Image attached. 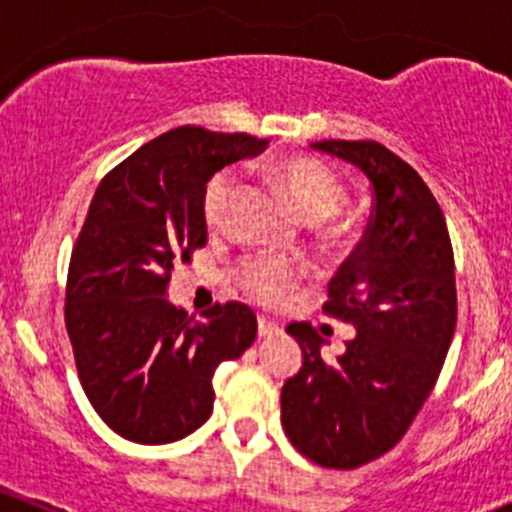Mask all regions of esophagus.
Wrapping results in <instances>:
<instances>
[{
	"instance_id": "esophagus-1",
	"label": "esophagus",
	"mask_w": 512,
	"mask_h": 512,
	"mask_svg": "<svg viewBox=\"0 0 512 512\" xmlns=\"http://www.w3.org/2000/svg\"><path fill=\"white\" fill-rule=\"evenodd\" d=\"M282 329H280V324H275V322H270V319H265V317H260L257 319V334H260L262 339H267V337H275V334H280Z\"/></svg>"
}]
</instances>
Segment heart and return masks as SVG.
Here are the masks:
<instances>
[{
  "label": "heart",
  "mask_w": 512,
  "mask_h": 512,
  "mask_svg": "<svg viewBox=\"0 0 512 512\" xmlns=\"http://www.w3.org/2000/svg\"><path fill=\"white\" fill-rule=\"evenodd\" d=\"M275 178L289 193L304 223L309 225L334 218L342 210L344 198H347L337 175L314 158L282 160L275 165ZM237 193H240V175L235 170L225 168L208 180L203 190V220L210 230H218L227 223V215H230ZM344 235L347 232L342 230L332 232L334 240ZM299 277H302V270H299L297 262L287 260V257L255 255L242 260L237 267L240 287L262 304L282 302L287 292L297 287Z\"/></svg>",
  "instance_id": "1"
}]
</instances>
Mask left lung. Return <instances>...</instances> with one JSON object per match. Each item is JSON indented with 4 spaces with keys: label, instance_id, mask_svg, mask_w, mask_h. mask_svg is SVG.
<instances>
[{
    "label": "left lung",
    "instance_id": "left-lung-1",
    "mask_svg": "<svg viewBox=\"0 0 512 512\" xmlns=\"http://www.w3.org/2000/svg\"><path fill=\"white\" fill-rule=\"evenodd\" d=\"M374 190L364 237L329 282L322 312L356 327L347 352L322 359L309 322L287 332L304 352L282 386V426L322 468L354 471L389 453L436 386L456 332V275L446 220L421 175L376 141H319Z\"/></svg>",
    "mask_w": 512,
    "mask_h": 512
}]
</instances>
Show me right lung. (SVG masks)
Listing matches in <instances>:
<instances>
[{"label":"right lung","instance_id":"right-lung-1","mask_svg":"<svg viewBox=\"0 0 512 512\" xmlns=\"http://www.w3.org/2000/svg\"><path fill=\"white\" fill-rule=\"evenodd\" d=\"M267 138L180 126L153 138L98 183L74 242L64 322L96 414L133 443H170L213 414V374L257 337L240 302L205 322L165 299L170 272L208 242L203 190Z\"/></svg>","mask_w":512,"mask_h":512}]
</instances>
